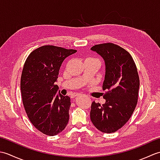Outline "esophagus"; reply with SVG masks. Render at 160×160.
Returning a JSON list of instances; mask_svg holds the SVG:
<instances>
[{
    "instance_id": "34e87169",
    "label": "esophagus",
    "mask_w": 160,
    "mask_h": 160,
    "mask_svg": "<svg viewBox=\"0 0 160 160\" xmlns=\"http://www.w3.org/2000/svg\"><path fill=\"white\" fill-rule=\"evenodd\" d=\"M80 93H74L73 95H72V97L73 98H75V97H77L78 96H80Z\"/></svg>"
}]
</instances>
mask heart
<instances>
[{
	"label": "heart",
	"mask_w": 160,
	"mask_h": 160,
	"mask_svg": "<svg viewBox=\"0 0 160 160\" xmlns=\"http://www.w3.org/2000/svg\"><path fill=\"white\" fill-rule=\"evenodd\" d=\"M86 60H96V61H98V62H100V61L98 60V59H96V58H87Z\"/></svg>",
	"instance_id": "b5f03b06"
}]
</instances>
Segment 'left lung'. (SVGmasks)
Wrapping results in <instances>:
<instances>
[{
	"mask_svg": "<svg viewBox=\"0 0 160 160\" xmlns=\"http://www.w3.org/2000/svg\"><path fill=\"white\" fill-rule=\"evenodd\" d=\"M105 63L102 105L91 104V120L98 130L111 133L122 128L136 107L140 87L137 67L127 51L113 43L96 45L91 48Z\"/></svg>",
	"mask_w": 160,
	"mask_h": 160,
	"instance_id": "8db88e82",
	"label": "left lung"
}]
</instances>
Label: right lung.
I'll use <instances>...</instances> for the list:
<instances>
[{
  "instance_id": "1",
  "label": "right lung",
  "mask_w": 160,
  "mask_h": 160,
  "mask_svg": "<svg viewBox=\"0 0 160 160\" xmlns=\"http://www.w3.org/2000/svg\"><path fill=\"white\" fill-rule=\"evenodd\" d=\"M77 52L53 45L39 47L29 54L20 79L22 103L30 122L42 133L53 136L69 122L70 98L57 93L59 70L64 60Z\"/></svg>"
}]
</instances>
